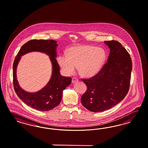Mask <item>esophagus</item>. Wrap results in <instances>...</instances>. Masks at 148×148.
<instances>
[{"label":"esophagus","mask_w":148,"mask_h":148,"mask_svg":"<svg viewBox=\"0 0 148 148\" xmlns=\"http://www.w3.org/2000/svg\"><path fill=\"white\" fill-rule=\"evenodd\" d=\"M78 81V79L76 78V77H73L72 78V83H76V82H77Z\"/></svg>","instance_id":"obj_1"}]
</instances>
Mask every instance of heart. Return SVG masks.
<instances>
[{"instance_id":"b5f03b06","label":"heart","mask_w":148,"mask_h":148,"mask_svg":"<svg viewBox=\"0 0 148 148\" xmlns=\"http://www.w3.org/2000/svg\"><path fill=\"white\" fill-rule=\"evenodd\" d=\"M104 49L89 45H81L70 48L67 55L62 54L58 61L67 75L73 73L78 67L79 73L86 77L95 75L101 70L106 60Z\"/></svg>"}]
</instances>
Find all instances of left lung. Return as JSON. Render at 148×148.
<instances>
[{"mask_svg":"<svg viewBox=\"0 0 148 148\" xmlns=\"http://www.w3.org/2000/svg\"><path fill=\"white\" fill-rule=\"evenodd\" d=\"M104 42L110 49L107 62L97 75L82 79L87 89L82 95L81 103L93 112L105 111L119 103L130 86L132 62L130 54L116 40Z\"/></svg>","mask_w":148,"mask_h":148,"instance_id":"left-lung-1","label":"left lung"}]
</instances>
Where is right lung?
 I'll return each instance as SVG.
<instances>
[{
	"mask_svg": "<svg viewBox=\"0 0 148 148\" xmlns=\"http://www.w3.org/2000/svg\"><path fill=\"white\" fill-rule=\"evenodd\" d=\"M57 42L54 40H30L23 44L18 52L13 64V84L18 98L25 104L34 109L46 111L53 109L60 103L62 91L69 86L72 81L70 77L61 76L60 68L56 60ZM38 51L45 52L50 56L53 65L52 77L49 83L42 90L36 93H28L19 86L16 79V67L20 57L28 52Z\"/></svg>",
	"mask_w": 148,
	"mask_h": 148,
	"instance_id": "add662e5",
	"label": "right lung"
}]
</instances>
